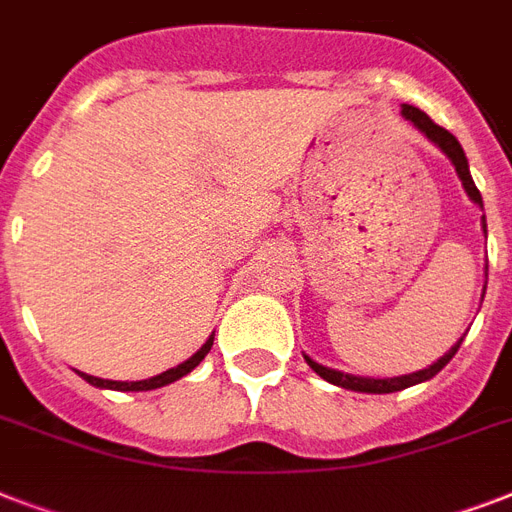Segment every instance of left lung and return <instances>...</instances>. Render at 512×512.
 Segmentation results:
<instances>
[{
    "label": "left lung",
    "mask_w": 512,
    "mask_h": 512,
    "mask_svg": "<svg viewBox=\"0 0 512 512\" xmlns=\"http://www.w3.org/2000/svg\"><path fill=\"white\" fill-rule=\"evenodd\" d=\"M401 116H404L406 122H412L417 130L425 135V138L433 143V146H438L441 151L446 154V159L454 164V172H457V177L462 180V188H465V193H468V199L473 201V204H478V207L484 209V199H481V193H478L476 183H473V177H470V167H468V156H465V151H462L460 140L454 138L452 132L444 130V127H438L433 119H430L425 111H420V108L409 106V103H404L401 106ZM481 228H484V236H486V215H481ZM486 271H489V265H486ZM489 276V273H486ZM486 292V287H484ZM484 300V297H481ZM462 345V337L457 342H454L452 348L446 350L444 356L438 358V361H433L430 366H425V369H420V372H412V374H398V377H358V374H348V372H337V369H329V366L319 364V361H313L311 356H305V361H308V366H311L313 372L319 374L321 380L332 382V385H337V388H345V390H356V393H396V390H404V388H412V385H420V382H428L433 380L441 369H444L449 361L454 358V353L460 350Z\"/></svg>",
    "instance_id": "left-lung-1"
}]
</instances>
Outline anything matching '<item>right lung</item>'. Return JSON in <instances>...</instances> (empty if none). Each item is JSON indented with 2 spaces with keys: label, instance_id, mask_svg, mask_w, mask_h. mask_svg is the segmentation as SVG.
Masks as SVG:
<instances>
[{
  "label": "right lung",
  "instance_id": "obj_1",
  "mask_svg": "<svg viewBox=\"0 0 512 512\" xmlns=\"http://www.w3.org/2000/svg\"><path fill=\"white\" fill-rule=\"evenodd\" d=\"M212 340H215V337H209V340L204 342V345H201V348L196 350V353H193V356L188 358V361L172 366V369H167V372H162V374H156V377H148V380L119 382V380H103V377H92V374H84V372H79V377L90 382V385H95V388L124 390V393H130V390H135V393H138V390L164 388V385H170V382L180 380V377H185V374H188V372H193V369H196V366H199L201 361H204V356H207V353H209V348H212Z\"/></svg>",
  "mask_w": 512,
  "mask_h": 512
}]
</instances>
